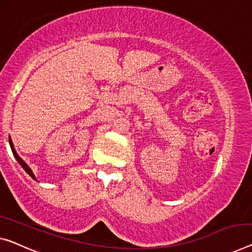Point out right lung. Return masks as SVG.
Segmentation results:
<instances>
[{
  "label": "right lung",
  "mask_w": 252,
  "mask_h": 252,
  "mask_svg": "<svg viewBox=\"0 0 252 252\" xmlns=\"http://www.w3.org/2000/svg\"><path fill=\"white\" fill-rule=\"evenodd\" d=\"M9 142H10L11 149H12V153H13V155H14V157H16V159L18 160V162H19V164H20V165H21V166H22V167H24V170H25L26 172H27V173H28V174H29L30 176H32V178L33 180H36V178H35V175H33V173H32V170H30V168H29V166H28V165H27V164H26V163L24 162V160H22V159L20 158V157H19V155H18V154H17V152H16V149H14V147H13L12 140H11V139H10V140H9Z\"/></svg>",
  "instance_id": "1"
}]
</instances>
